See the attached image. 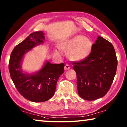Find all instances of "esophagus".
Returning <instances> with one entry per match:
<instances>
[{"instance_id":"esophagus-1","label":"esophagus","mask_w":127,"mask_h":127,"mask_svg":"<svg viewBox=\"0 0 127 127\" xmlns=\"http://www.w3.org/2000/svg\"><path fill=\"white\" fill-rule=\"evenodd\" d=\"M70 68V66L69 65V64H65V66H64V69H65V70H66L69 69Z\"/></svg>"}]
</instances>
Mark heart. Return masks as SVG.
<instances>
[{"label": "heart", "instance_id": "obj_1", "mask_svg": "<svg viewBox=\"0 0 127 127\" xmlns=\"http://www.w3.org/2000/svg\"><path fill=\"white\" fill-rule=\"evenodd\" d=\"M92 43L89 38L82 35H77L61 45V49L69 51V57L74 61L85 59L91 53Z\"/></svg>", "mask_w": 127, "mask_h": 127}]
</instances>
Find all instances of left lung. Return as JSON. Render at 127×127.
Wrapping results in <instances>:
<instances>
[{
	"label": "left lung",
	"mask_w": 127,
	"mask_h": 127,
	"mask_svg": "<svg viewBox=\"0 0 127 127\" xmlns=\"http://www.w3.org/2000/svg\"><path fill=\"white\" fill-rule=\"evenodd\" d=\"M79 96L89 101L104 96L116 74L118 61L111 43L98 36L91 52L82 61L73 62Z\"/></svg>",
	"instance_id": "1"
}]
</instances>
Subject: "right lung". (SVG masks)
Instances as JSON below:
<instances>
[{
	"label": "right lung",
	"instance_id": "add662e5",
	"mask_svg": "<svg viewBox=\"0 0 127 127\" xmlns=\"http://www.w3.org/2000/svg\"><path fill=\"white\" fill-rule=\"evenodd\" d=\"M44 40L42 31L32 33L15 46L10 57L9 70L13 82L23 97L32 102H44L52 97L57 81L64 71V63L52 64L47 61L35 74L23 72L21 63L25 54Z\"/></svg>",
	"mask_w": 127,
	"mask_h": 127
}]
</instances>
